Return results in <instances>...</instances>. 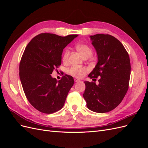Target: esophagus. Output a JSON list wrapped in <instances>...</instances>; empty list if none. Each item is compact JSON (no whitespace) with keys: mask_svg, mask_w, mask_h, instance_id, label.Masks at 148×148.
Segmentation results:
<instances>
[{"mask_svg":"<svg viewBox=\"0 0 148 148\" xmlns=\"http://www.w3.org/2000/svg\"><path fill=\"white\" fill-rule=\"evenodd\" d=\"M74 80H75V83H78V82H80V80L78 79H77V78H75Z\"/></svg>","mask_w":148,"mask_h":148,"instance_id":"esophagus-1","label":"esophagus"}]
</instances>
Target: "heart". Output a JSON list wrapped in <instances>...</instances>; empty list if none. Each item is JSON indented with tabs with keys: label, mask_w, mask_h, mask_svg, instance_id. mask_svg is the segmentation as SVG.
<instances>
[{
	"label": "heart",
	"mask_w": 148,
	"mask_h": 148,
	"mask_svg": "<svg viewBox=\"0 0 148 148\" xmlns=\"http://www.w3.org/2000/svg\"><path fill=\"white\" fill-rule=\"evenodd\" d=\"M76 48H77L78 52L81 53L83 57H91L92 54V49L89 47L87 44H77L76 45ZM69 50L66 49L64 52L63 55V60H66L68 59L69 56ZM88 71V69L86 67L79 66L77 65H73L71 66L69 69L68 72L70 75L73 76L77 78H82L83 77L85 73H86Z\"/></svg>",
	"instance_id": "obj_1"
}]
</instances>
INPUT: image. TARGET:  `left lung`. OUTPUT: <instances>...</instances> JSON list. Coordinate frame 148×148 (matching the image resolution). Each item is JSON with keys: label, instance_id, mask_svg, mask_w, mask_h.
Returning a JSON list of instances; mask_svg holds the SVG:
<instances>
[{"label": "left lung", "instance_id": "obj_1", "mask_svg": "<svg viewBox=\"0 0 148 148\" xmlns=\"http://www.w3.org/2000/svg\"><path fill=\"white\" fill-rule=\"evenodd\" d=\"M90 39L97 53V63L88 77L99 79L98 84L84 82L83 97L89 110L108 112L120 104L128 91L130 57L123 44L112 36L97 34L90 36Z\"/></svg>", "mask_w": 148, "mask_h": 148}]
</instances>
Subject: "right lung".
Returning a JSON list of instances; mask_svg holds the SVG:
<instances>
[{
	"label": "right lung",
	"mask_w": 148,
	"mask_h": 148,
	"mask_svg": "<svg viewBox=\"0 0 148 148\" xmlns=\"http://www.w3.org/2000/svg\"><path fill=\"white\" fill-rule=\"evenodd\" d=\"M77 36L41 33L25 48L20 64V81L28 101L41 112L52 114L64 106L73 78L65 75L57 81L51 75L61 65L64 49Z\"/></svg>",
	"instance_id": "right-lung-1"
}]
</instances>
